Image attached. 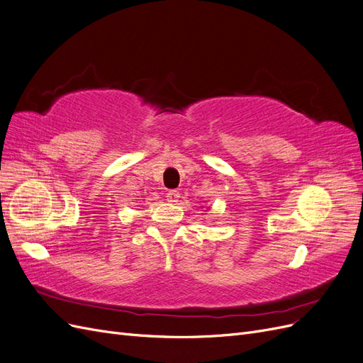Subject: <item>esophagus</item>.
<instances>
[{"instance_id":"esophagus-1","label":"esophagus","mask_w":363,"mask_h":363,"mask_svg":"<svg viewBox=\"0 0 363 363\" xmlns=\"http://www.w3.org/2000/svg\"><path fill=\"white\" fill-rule=\"evenodd\" d=\"M179 199H180V192H179V191H169V192L167 194V200H168L169 203H177Z\"/></svg>"}]
</instances>
